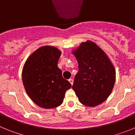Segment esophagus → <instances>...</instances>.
I'll list each match as a JSON object with an SVG mask.
<instances>
[{
	"label": "esophagus",
	"mask_w": 135,
	"mask_h": 135,
	"mask_svg": "<svg viewBox=\"0 0 135 135\" xmlns=\"http://www.w3.org/2000/svg\"><path fill=\"white\" fill-rule=\"evenodd\" d=\"M69 82H70V83L71 84V85L73 84L74 81H73V80H72V79H70V80H69Z\"/></svg>",
	"instance_id": "obj_1"
}]
</instances>
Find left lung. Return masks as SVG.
Masks as SVG:
<instances>
[{
  "label": "left lung",
  "instance_id": "8db88e82",
  "mask_svg": "<svg viewBox=\"0 0 135 135\" xmlns=\"http://www.w3.org/2000/svg\"><path fill=\"white\" fill-rule=\"evenodd\" d=\"M78 63L72 89L79 101L95 107L110 95L115 80V70L110 59L98 45L90 40L82 42L72 50Z\"/></svg>",
  "mask_w": 135,
  "mask_h": 135
}]
</instances>
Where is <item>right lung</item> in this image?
I'll return each mask as SVG.
<instances>
[{"label":"right lung","instance_id":"right-lung-1","mask_svg":"<svg viewBox=\"0 0 135 135\" xmlns=\"http://www.w3.org/2000/svg\"><path fill=\"white\" fill-rule=\"evenodd\" d=\"M61 51L53 46H40L28 57L22 70V81L27 95L45 109L60 105L71 85L62 77L57 66Z\"/></svg>","mask_w":135,"mask_h":135}]
</instances>
